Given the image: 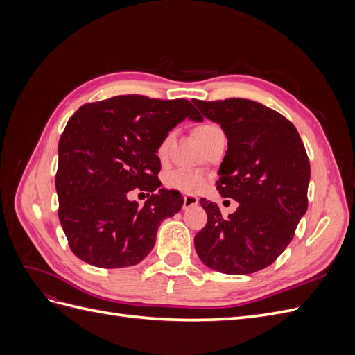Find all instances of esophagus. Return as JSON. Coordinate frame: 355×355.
I'll list each match as a JSON object with an SVG mask.
<instances>
[{
	"instance_id": "esophagus-1",
	"label": "esophagus",
	"mask_w": 355,
	"mask_h": 355,
	"mask_svg": "<svg viewBox=\"0 0 355 355\" xmlns=\"http://www.w3.org/2000/svg\"><path fill=\"white\" fill-rule=\"evenodd\" d=\"M198 204V198L196 197V196H189V194H187V196H184V209H189V207H192V206H197Z\"/></svg>"
}]
</instances>
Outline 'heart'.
<instances>
[{
  "label": "heart",
  "mask_w": 355,
  "mask_h": 355,
  "mask_svg": "<svg viewBox=\"0 0 355 355\" xmlns=\"http://www.w3.org/2000/svg\"><path fill=\"white\" fill-rule=\"evenodd\" d=\"M192 132H194V136L197 137V141L201 145L206 141H209L211 136L218 135V133H223L222 128L211 121H204V123L197 124ZM168 141H170V137L167 136L166 139H163V142H161L158 146V155L161 158H163L167 153ZM166 185L171 189H178L182 192H196L204 185V178L194 170L179 168L175 171H170V173L166 176Z\"/></svg>",
  "instance_id": "1"
}]
</instances>
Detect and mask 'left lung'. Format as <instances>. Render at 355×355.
Masks as SVG:
<instances>
[{"label": "left lung", "instance_id": "left-lung-1", "mask_svg": "<svg viewBox=\"0 0 355 355\" xmlns=\"http://www.w3.org/2000/svg\"><path fill=\"white\" fill-rule=\"evenodd\" d=\"M192 102L228 137L216 188L240 202L225 219L216 202L200 200L207 223L194 239L197 254L223 274L261 271L284 252L308 209L311 167L302 139L286 116L254 101Z\"/></svg>", "mask_w": 355, "mask_h": 355}]
</instances>
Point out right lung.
Listing matches in <instances>:
<instances>
[{
    "label": "right lung",
    "instance_id": "right-lung-1",
    "mask_svg": "<svg viewBox=\"0 0 355 355\" xmlns=\"http://www.w3.org/2000/svg\"><path fill=\"white\" fill-rule=\"evenodd\" d=\"M185 118L202 116L187 99L124 94L85 103L59 141V220L72 253L99 268L133 266L153 250L159 222L184 204L161 189L157 149ZM139 187L152 196L139 208L126 198Z\"/></svg>",
    "mask_w": 355,
    "mask_h": 355
}]
</instances>
